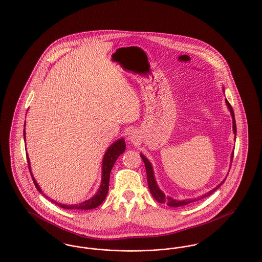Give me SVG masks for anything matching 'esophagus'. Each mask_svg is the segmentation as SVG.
<instances>
[{"mask_svg": "<svg viewBox=\"0 0 262 262\" xmlns=\"http://www.w3.org/2000/svg\"><path fill=\"white\" fill-rule=\"evenodd\" d=\"M137 135H136V133L135 132H130L129 134H128V136H127V139H129L130 141H136L137 140Z\"/></svg>", "mask_w": 262, "mask_h": 262, "instance_id": "esophagus-1", "label": "esophagus"}]
</instances>
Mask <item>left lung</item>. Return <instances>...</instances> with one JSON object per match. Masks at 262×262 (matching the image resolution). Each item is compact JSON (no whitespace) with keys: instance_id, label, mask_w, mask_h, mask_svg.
<instances>
[{"instance_id":"8db88e82","label":"left lung","mask_w":262,"mask_h":262,"mask_svg":"<svg viewBox=\"0 0 262 262\" xmlns=\"http://www.w3.org/2000/svg\"><path fill=\"white\" fill-rule=\"evenodd\" d=\"M226 103H227V105H228V108H230L231 117H232V129H233V133H234V135H236V124H235V120H234V113H233V110L231 108V104L229 103L228 100H226ZM233 154H234V152H232V154H231V161H232V158H233ZM140 156H141V158H142V160H143V162H144V165H145L146 176H147V183H148V188H149V190H150L151 195L154 196V199L157 201L158 203H165V204H167L169 207H174V208H176V207H182V206H185V205H188L189 203H192V202H195V201L202 200V199H204V198H206V197L212 195V194L215 192V190H216L221 185L224 184V182L226 181V179H224L221 184L217 185L213 190H211V191L208 192L207 194H205V195H203V196H201V197H198V198H195V199H186V200L181 201L174 200V199H172V198H170V197H165V195L162 193V191L158 188V186H157L156 182H155V179H154V170H152V166H151L150 162H149V161L147 160V158H146L145 156H143L142 154H140Z\"/></svg>"}]
</instances>
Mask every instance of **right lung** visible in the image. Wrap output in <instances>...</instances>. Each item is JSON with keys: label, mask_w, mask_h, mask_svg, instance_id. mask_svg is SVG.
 I'll use <instances>...</instances> for the list:
<instances>
[{"label": "right lung", "mask_w": 262, "mask_h": 262, "mask_svg": "<svg viewBox=\"0 0 262 262\" xmlns=\"http://www.w3.org/2000/svg\"><path fill=\"white\" fill-rule=\"evenodd\" d=\"M26 136V133H25V129H24V138ZM125 150V143H124V140L123 139H119L118 141L114 142L107 150V152L105 154L104 156V159H103V174H102V185L99 189V191L97 192V194L91 198L90 200L85 201L81 204H78V205H64V204H58L57 202L55 201L51 200L52 203L58 205L59 207H61L63 209H75V210H90V209H95L97 208L98 206H100L104 200L106 199L107 197V194H108V183H110V173H111V170L113 168L116 160L118 159V157L123 154ZM28 159V164H29V168H30V173H31V178H32V181L34 183V186L36 187L37 191H39L41 194V190L39 188L38 184L36 183L35 179L33 178L32 174H31V166H30V160H29V157H27ZM46 196V195H45ZM47 197V196H46Z\"/></svg>", "instance_id": "1"}]
</instances>
